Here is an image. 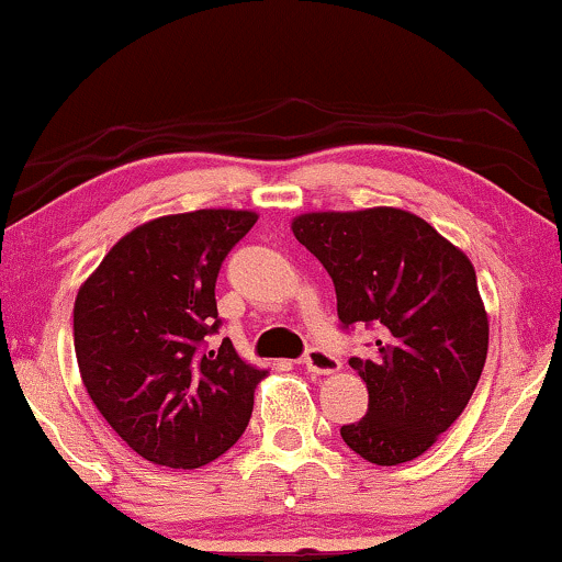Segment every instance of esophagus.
Wrapping results in <instances>:
<instances>
[{"label": "esophagus", "mask_w": 562, "mask_h": 562, "mask_svg": "<svg viewBox=\"0 0 562 562\" xmlns=\"http://www.w3.org/2000/svg\"><path fill=\"white\" fill-rule=\"evenodd\" d=\"M301 363L308 371H314V374H335V371L340 369V358L327 353V350L322 348H308L306 353H303Z\"/></svg>", "instance_id": "obj_1"}]
</instances>
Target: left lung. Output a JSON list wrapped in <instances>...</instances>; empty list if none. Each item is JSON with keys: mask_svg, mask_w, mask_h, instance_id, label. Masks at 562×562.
Segmentation results:
<instances>
[{"mask_svg": "<svg viewBox=\"0 0 562 562\" xmlns=\"http://www.w3.org/2000/svg\"><path fill=\"white\" fill-rule=\"evenodd\" d=\"M293 235L333 277L342 329L363 322L380 333L369 356L348 361L367 382L369 411L342 439L369 463L414 461L463 414L482 376L490 322L474 263L392 206L301 214Z\"/></svg>", "mask_w": 562, "mask_h": 562, "instance_id": "left-lung-1", "label": "left lung"}]
</instances>
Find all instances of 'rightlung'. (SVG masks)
Returning <instances> with one entry per match:
<instances>
[{
    "label": "right lung",
    "mask_w": 562,
    "mask_h": 562,
    "mask_svg": "<svg viewBox=\"0 0 562 562\" xmlns=\"http://www.w3.org/2000/svg\"><path fill=\"white\" fill-rule=\"evenodd\" d=\"M254 212L199 209L131 229L80 285L72 335L99 414L146 461L199 469L238 442L267 371L220 348L214 285Z\"/></svg>",
    "instance_id": "obj_1"
}]
</instances>
